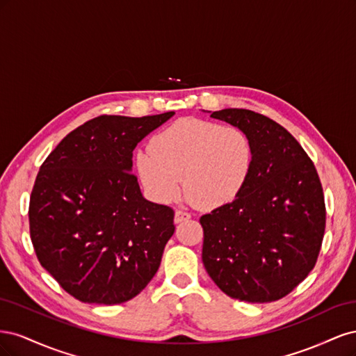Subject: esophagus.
<instances>
[{
    "instance_id": "obj_1",
    "label": "esophagus",
    "mask_w": 356,
    "mask_h": 356,
    "mask_svg": "<svg viewBox=\"0 0 356 356\" xmlns=\"http://www.w3.org/2000/svg\"><path fill=\"white\" fill-rule=\"evenodd\" d=\"M190 220V213L186 212V211H175V217H174V221L175 224H179L182 221H187Z\"/></svg>"
}]
</instances>
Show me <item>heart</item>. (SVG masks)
<instances>
[{
	"label": "heart",
	"instance_id": "obj_1",
	"mask_svg": "<svg viewBox=\"0 0 356 356\" xmlns=\"http://www.w3.org/2000/svg\"><path fill=\"white\" fill-rule=\"evenodd\" d=\"M254 168V144L239 127L182 118L135 154V169L147 195L174 202L182 181L187 197L203 209H217L238 197Z\"/></svg>",
	"mask_w": 356,
	"mask_h": 356
}]
</instances>
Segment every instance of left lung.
<instances>
[{
	"label": "left lung",
	"instance_id": "1",
	"mask_svg": "<svg viewBox=\"0 0 356 356\" xmlns=\"http://www.w3.org/2000/svg\"><path fill=\"white\" fill-rule=\"evenodd\" d=\"M208 113L248 134L254 168L238 197L200 217L203 266L232 298L279 300L315 267L324 238L325 203L316 169L272 118L242 108Z\"/></svg>",
	"mask_w": 356,
	"mask_h": 356
}]
</instances>
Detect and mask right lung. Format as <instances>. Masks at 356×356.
Returning a JSON list of instances; mask_svg holds the SVG:
<instances>
[{"instance_id": "add662e5", "label": "right lung", "mask_w": 356, "mask_h": 356, "mask_svg": "<svg viewBox=\"0 0 356 356\" xmlns=\"http://www.w3.org/2000/svg\"><path fill=\"white\" fill-rule=\"evenodd\" d=\"M174 114L96 117L63 138L40 168L31 241L41 266L83 303H124L159 270L175 232L174 211L143 196L132 157Z\"/></svg>"}]
</instances>
